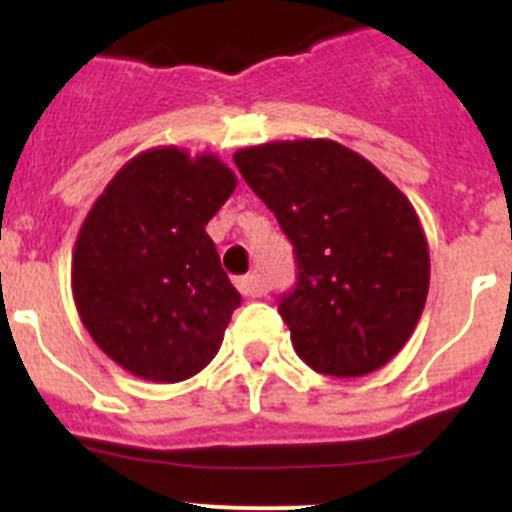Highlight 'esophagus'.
I'll list each match as a JSON object with an SVG mask.
<instances>
[{"mask_svg": "<svg viewBox=\"0 0 512 512\" xmlns=\"http://www.w3.org/2000/svg\"><path fill=\"white\" fill-rule=\"evenodd\" d=\"M237 289H240L242 297H262V294L267 292L265 282H262L257 275L240 277V280H237Z\"/></svg>", "mask_w": 512, "mask_h": 512, "instance_id": "obj_1", "label": "esophagus"}]
</instances>
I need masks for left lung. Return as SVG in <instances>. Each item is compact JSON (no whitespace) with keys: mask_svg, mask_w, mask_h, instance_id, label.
Returning a JSON list of instances; mask_svg holds the SVG:
<instances>
[{"mask_svg":"<svg viewBox=\"0 0 512 512\" xmlns=\"http://www.w3.org/2000/svg\"><path fill=\"white\" fill-rule=\"evenodd\" d=\"M232 158L294 245L297 287L280 302L294 352L342 379L381 369L428 297L431 257L411 200L329 138L260 143Z\"/></svg>","mask_w":512,"mask_h":512,"instance_id":"8db88e82","label":"left lung"}]
</instances>
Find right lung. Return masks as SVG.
I'll return each mask as SVG.
<instances>
[{
    "mask_svg": "<svg viewBox=\"0 0 512 512\" xmlns=\"http://www.w3.org/2000/svg\"><path fill=\"white\" fill-rule=\"evenodd\" d=\"M237 188L215 153L156 146L108 180L76 235L71 292L121 369L178 384L218 354L240 294L205 225Z\"/></svg>",
    "mask_w": 512,
    "mask_h": 512,
    "instance_id": "add662e5",
    "label": "right lung"
}]
</instances>
